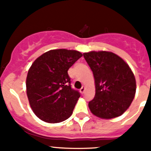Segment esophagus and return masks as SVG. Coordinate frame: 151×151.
I'll return each instance as SVG.
<instances>
[{
	"label": "esophagus",
	"mask_w": 151,
	"mask_h": 151,
	"mask_svg": "<svg viewBox=\"0 0 151 151\" xmlns=\"http://www.w3.org/2000/svg\"><path fill=\"white\" fill-rule=\"evenodd\" d=\"M85 91V87H82V88L80 89V92H81V94H84Z\"/></svg>",
	"instance_id": "34e87169"
}]
</instances>
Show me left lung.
<instances>
[{"instance_id":"8db88e82","label":"left lung","mask_w":151,"mask_h":151,"mask_svg":"<svg viewBox=\"0 0 151 151\" xmlns=\"http://www.w3.org/2000/svg\"><path fill=\"white\" fill-rule=\"evenodd\" d=\"M83 56L95 81V95L88 103L91 113L102 119L122 115L136 91L135 78L129 65L112 52L91 51Z\"/></svg>"}]
</instances>
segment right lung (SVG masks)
<instances>
[{"label": "right lung", "instance_id": "add662e5", "mask_svg": "<svg viewBox=\"0 0 151 151\" xmlns=\"http://www.w3.org/2000/svg\"><path fill=\"white\" fill-rule=\"evenodd\" d=\"M82 57L76 50H51L31 66L26 91L31 107L40 119L57 123L72 115L80 93L72 88L68 69Z\"/></svg>", "mask_w": 151, "mask_h": 151}]
</instances>
